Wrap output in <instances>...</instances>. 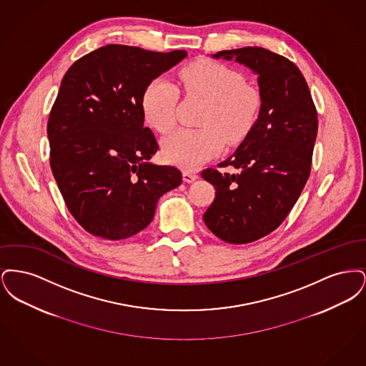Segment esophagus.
I'll use <instances>...</instances> for the list:
<instances>
[{
	"mask_svg": "<svg viewBox=\"0 0 366 366\" xmlns=\"http://www.w3.org/2000/svg\"><path fill=\"white\" fill-rule=\"evenodd\" d=\"M182 178H184L185 182H193V181L197 179V174L193 173L191 170H184L182 172Z\"/></svg>",
	"mask_w": 366,
	"mask_h": 366,
	"instance_id": "1",
	"label": "esophagus"
}]
</instances>
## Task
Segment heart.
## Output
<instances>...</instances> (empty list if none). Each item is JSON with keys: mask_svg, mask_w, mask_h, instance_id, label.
<instances>
[{"mask_svg": "<svg viewBox=\"0 0 366 366\" xmlns=\"http://www.w3.org/2000/svg\"><path fill=\"white\" fill-rule=\"evenodd\" d=\"M187 93L209 100L202 117V129H179L163 139L162 154L169 163L194 169L217 157L225 145H237L258 123L261 93L245 84L243 74L222 63L203 59L179 71ZM179 90L164 78L151 81L142 92L141 111L145 122L166 134L175 124Z\"/></svg>", "mask_w": 366, "mask_h": 366, "instance_id": "obj_1", "label": "heart"}]
</instances>
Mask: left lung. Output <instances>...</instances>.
I'll return each mask as SVG.
<instances>
[{
  "instance_id": "1",
  "label": "left lung",
  "mask_w": 366,
  "mask_h": 366,
  "mask_svg": "<svg viewBox=\"0 0 366 366\" xmlns=\"http://www.w3.org/2000/svg\"><path fill=\"white\" fill-rule=\"evenodd\" d=\"M258 75L261 115L251 134L219 167L202 177L215 188L204 224L230 244L255 242L281 225L310 175L318 119L305 76L292 61L259 46L212 54Z\"/></svg>"
}]
</instances>
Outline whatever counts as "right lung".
I'll return each mask as SVG.
<instances>
[{"mask_svg": "<svg viewBox=\"0 0 366 366\" xmlns=\"http://www.w3.org/2000/svg\"><path fill=\"white\" fill-rule=\"evenodd\" d=\"M187 54L112 44L66 72L48 122L51 169L67 209L89 233L134 236L154 219L160 196L181 185L178 169L149 162L159 147L144 127L141 97Z\"/></svg>", "mask_w": 366, "mask_h": 366, "instance_id": "right-lung-1", "label": "right lung"}]
</instances>
